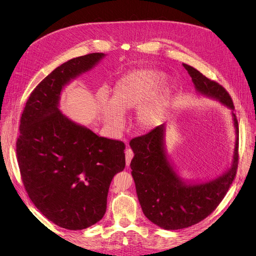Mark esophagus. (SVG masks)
Masks as SVG:
<instances>
[{
    "label": "esophagus",
    "instance_id": "obj_1",
    "mask_svg": "<svg viewBox=\"0 0 256 256\" xmlns=\"http://www.w3.org/2000/svg\"><path fill=\"white\" fill-rule=\"evenodd\" d=\"M132 156H134V152H132V150H130V148H128V150H126V166H128H128H130V160H132Z\"/></svg>",
    "mask_w": 256,
    "mask_h": 256
}]
</instances>
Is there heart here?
Returning a JSON list of instances; mask_svg holds the SVG:
<instances>
[{"label":"heart","instance_id":"b5f03b06","mask_svg":"<svg viewBox=\"0 0 256 256\" xmlns=\"http://www.w3.org/2000/svg\"><path fill=\"white\" fill-rule=\"evenodd\" d=\"M165 80V74L158 70H134L117 80L111 100L104 91L100 92L96 102L104 126L111 130H119L124 124V112L135 109L141 128L152 130L160 126L171 100L170 90L160 89Z\"/></svg>","mask_w":256,"mask_h":256}]
</instances>
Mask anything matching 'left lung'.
Instances as JSON below:
<instances>
[{
    "mask_svg": "<svg viewBox=\"0 0 256 256\" xmlns=\"http://www.w3.org/2000/svg\"><path fill=\"white\" fill-rule=\"evenodd\" d=\"M182 65L199 96L218 100L232 110L236 142L230 166L217 178L206 182L186 180L178 173L167 154L165 124L130 142L134 152L132 176L142 210L147 219L167 230L190 227L212 214L232 184L238 160V124L230 94L194 67Z\"/></svg>",
    "mask_w": 256,
    "mask_h": 256,
    "instance_id": "8db88e82",
    "label": "left lung"
}]
</instances>
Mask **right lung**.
I'll return each mask as SVG.
<instances>
[{
  "label": "right lung",
  "instance_id": "1",
  "mask_svg": "<svg viewBox=\"0 0 256 256\" xmlns=\"http://www.w3.org/2000/svg\"><path fill=\"white\" fill-rule=\"evenodd\" d=\"M104 56L93 52L57 67L33 90L20 117L16 154L24 189L50 221L70 230L102 220L110 184L126 167L124 142L98 136L59 109L63 89Z\"/></svg>",
  "mask_w": 256,
  "mask_h": 256
}]
</instances>
